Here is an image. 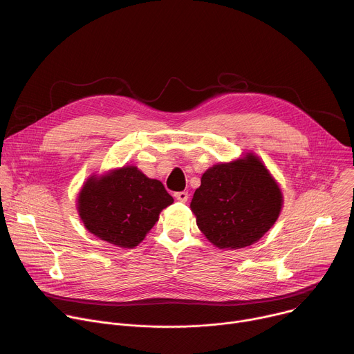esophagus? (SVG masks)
Segmentation results:
<instances>
[{"instance_id":"esophagus-1","label":"esophagus","mask_w":354,"mask_h":354,"mask_svg":"<svg viewBox=\"0 0 354 354\" xmlns=\"http://www.w3.org/2000/svg\"><path fill=\"white\" fill-rule=\"evenodd\" d=\"M174 198H176L177 201H180V202H187V199H188V192H187V191L176 192V194H174Z\"/></svg>"}]
</instances>
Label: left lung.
I'll return each instance as SVG.
<instances>
[{"label":"left lung","instance_id":"obj_1","mask_svg":"<svg viewBox=\"0 0 354 354\" xmlns=\"http://www.w3.org/2000/svg\"><path fill=\"white\" fill-rule=\"evenodd\" d=\"M281 191L252 153L209 167L191 201L205 237L218 248L239 250L257 243L276 222Z\"/></svg>","mask_w":354,"mask_h":354}]
</instances>
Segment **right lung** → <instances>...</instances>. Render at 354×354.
Returning <instances> with one entry per match:
<instances>
[{
	"label": "right lung",
	"instance_id": "1",
	"mask_svg": "<svg viewBox=\"0 0 354 354\" xmlns=\"http://www.w3.org/2000/svg\"><path fill=\"white\" fill-rule=\"evenodd\" d=\"M173 201L159 180L148 178L135 166H124L88 178L78 195V212L84 226L100 240L133 248Z\"/></svg>",
	"mask_w": 354,
	"mask_h": 354
}]
</instances>
